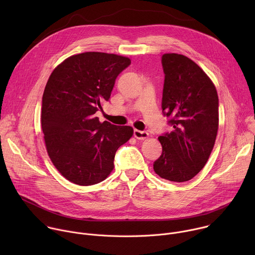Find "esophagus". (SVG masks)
<instances>
[{
  "instance_id": "1",
  "label": "esophagus",
  "mask_w": 255,
  "mask_h": 255,
  "mask_svg": "<svg viewBox=\"0 0 255 255\" xmlns=\"http://www.w3.org/2000/svg\"><path fill=\"white\" fill-rule=\"evenodd\" d=\"M133 135L137 139H145V138L148 137V133L146 131H140V130H137V129L134 130Z\"/></svg>"
}]
</instances>
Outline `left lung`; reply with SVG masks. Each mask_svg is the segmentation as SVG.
I'll return each instance as SVG.
<instances>
[{"label": "left lung", "mask_w": 255, "mask_h": 255, "mask_svg": "<svg viewBox=\"0 0 255 255\" xmlns=\"http://www.w3.org/2000/svg\"><path fill=\"white\" fill-rule=\"evenodd\" d=\"M164 72L162 114L173 127L158 137L162 153L153 162L160 177L183 183L205 166L219 125V99L204 70L176 53L161 57Z\"/></svg>", "instance_id": "left-lung-1"}]
</instances>
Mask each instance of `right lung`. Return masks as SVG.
<instances>
[{"instance_id": "obj_1", "label": "right lung", "mask_w": 255, "mask_h": 255, "mask_svg": "<svg viewBox=\"0 0 255 255\" xmlns=\"http://www.w3.org/2000/svg\"><path fill=\"white\" fill-rule=\"evenodd\" d=\"M128 57L84 52L61 62L46 84L41 126L48 155L69 181L92 186L114 168L117 149L133 135L130 126L100 122L96 113L111 97Z\"/></svg>"}]
</instances>
